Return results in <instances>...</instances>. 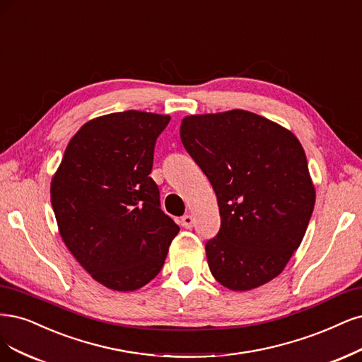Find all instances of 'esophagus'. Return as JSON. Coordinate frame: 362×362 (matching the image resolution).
Returning a JSON list of instances; mask_svg holds the SVG:
<instances>
[{
    "mask_svg": "<svg viewBox=\"0 0 362 362\" xmlns=\"http://www.w3.org/2000/svg\"><path fill=\"white\" fill-rule=\"evenodd\" d=\"M181 224H182V228L190 229V228H193L194 220H193V217H192L190 214H185V216H182V218H181Z\"/></svg>",
    "mask_w": 362,
    "mask_h": 362,
    "instance_id": "esophagus-1",
    "label": "esophagus"
}]
</instances>
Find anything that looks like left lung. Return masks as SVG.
Instances as JSON below:
<instances>
[{"label": "left lung", "mask_w": 362, "mask_h": 362, "mask_svg": "<svg viewBox=\"0 0 362 362\" xmlns=\"http://www.w3.org/2000/svg\"><path fill=\"white\" fill-rule=\"evenodd\" d=\"M181 141L217 196L221 224L205 244L211 274L230 291L277 277L300 247L316 201L300 141L240 109L185 117Z\"/></svg>", "instance_id": "1"}]
</instances>
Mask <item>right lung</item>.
<instances>
[{
	"label": "right lung",
	"instance_id": "right-lung-1",
	"mask_svg": "<svg viewBox=\"0 0 362 362\" xmlns=\"http://www.w3.org/2000/svg\"><path fill=\"white\" fill-rule=\"evenodd\" d=\"M169 115L126 110L86 122L51 184L58 229L71 255L109 289L136 291L165 265L180 228L149 177Z\"/></svg>",
	"mask_w": 362,
	"mask_h": 362
}]
</instances>
